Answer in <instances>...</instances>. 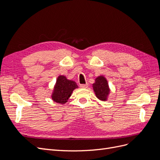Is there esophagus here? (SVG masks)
<instances>
[{
  "mask_svg": "<svg viewBox=\"0 0 160 160\" xmlns=\"http://www.w3.org/2000/svg\"><path fill=\"white\" fill-rule=\"evenodd\" d=\"M88 86V84H80V87L81 88H87Z\"/></svg>",
  "mask_w": 160,
  "mask_h": 160,
  "instance_id": "esophagus-1",
  "label": "esophagus"
}]
</instances>
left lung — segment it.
Returning a JSON list of instances; mask_svg holds the SVG:
<instances>
[{
  "label": "left lung",
  "mask_w": 160,
  "mask_h": 160,
  "mask_svg": "<svg viewBox=\"0 0 160 160\" xmlns=\"http://www.w3.org/2000/svg\"><path fill=\"white\" fill-rule=\"evenodd\" d=\"M92 87L97 98L102 101H106L109 94L110 89L105 78L102 76L98 77L95 79V82L92 84Z\"/></svg>",
  "instance_id": "1"
}]
</instances>
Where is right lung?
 Returning <instances> with one entry per match:
<instances>
[{
	"mask_svg": "<svg viewBox=\"0 0 160 160\" xmlns=\"http://www.w3.org/2000/svg\"><path fill=\"white\" fill-rule=\"evenodd\" d=\"M78 87L74 81L68 80L64 76H58L52 98L54 102L64 104L68 102L73 91Z\"/></svg>",
	"mask_w": 160,
	"mask_h": 160,
	"instance_id": "obj_1",
	"label": "right lung"
}]
</instances>
